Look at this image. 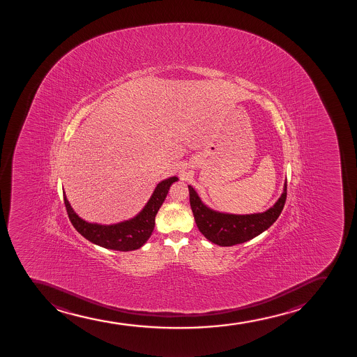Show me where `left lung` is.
<instances>
[{
    "instance_id": "left-lung-1",
    "label": "left lung",
    "mask_w": 357,
    "mask_h": 357,
    "mask_svg": "<svg viewBox=\"0 0 357 357\" xmlns=\"http://www.w3.org/2000/svg\"><path fill=\"white\" fill-rule=\"evenodd\" d=\"M189 188L190 206L199 231L206 238L221 247L244 243L266 231L281 215L287 199V181L283 192L268 211L256 214L236 215L214 211L203 203L192 185Z\"/></svg>"
}]
</instances>
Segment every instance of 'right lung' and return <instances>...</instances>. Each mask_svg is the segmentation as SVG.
Here are the masks:
<instances>
[{"mask_svg": "<svg viewBox=\"0 0 357 357\" xmlns=\"http://www.w3.org/2000/svg\"><path fill=\"white\" fill-rule=\"evenodd\" d=\"M176 181H178V177L176 176L161 181L139 214L114 225H101L84 221L73 209L66 192H63L64 204L74 228L83 237H86V240L91 241V243L112 250L132 252L141 248L151 236L155 227V216L161 208L162 203L165 202L170 185Z\"/></svg>", "mask_w": 357, "mask_h": 357, "instance_id": "1", "label": "right lung"}]
</instances>
